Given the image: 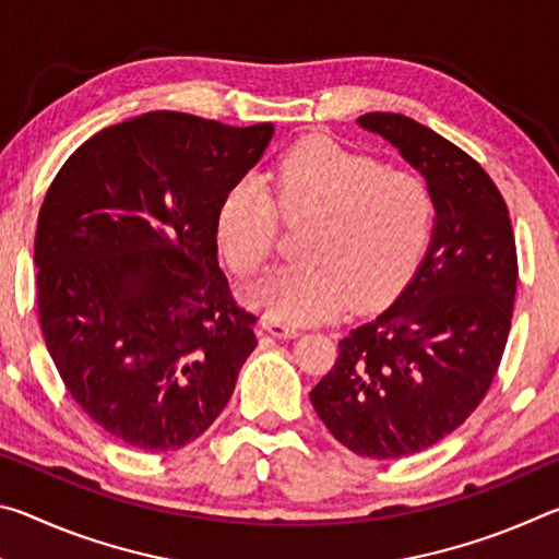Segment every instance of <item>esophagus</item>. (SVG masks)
I'll return each instance as SVG.
<instances>
[{
    "instance_id": "esophagus-1",
    "label": "esophagus",
    "mask_w": 559,
    "mask_h": 559,
    "mask_svg": "<svg viewBox=\"0 0 559 559\" xmlns=\"http://www.w3.org/2000/svg\"><path fill=\"white\" fill-rule=\"evenodd\" d=\"M261 330H266L269 335L273 337H281V340H290V337H298L300 330L296 325H288V323H281L276 318H263L261 320Z\"/></svg>"
}]
</instances>
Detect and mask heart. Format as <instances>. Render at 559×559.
<instances>
[{"instance_id":"obj_1","label":"heart","mask_w":559,"mask_h":559,"mask_svg":"<svg viewBox=\"0 0 559 559\" xmlns=\"http://www.w3.org/2000/svg\"><path fill=\"white\" fill-rule=\"evenodd\" d=\"M269 189L241 177L216 206V239L236 273L276 249L278 212L308 219L300 257L246 288V300L283 323H316L353 302L372 308L402 288L427 249L433 202L409 173L384 169L335 140H300L271 169ZM280 210H275V204Z\"/></svg>"}]
</instances>
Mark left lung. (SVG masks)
Listing matches in <instances>:
<instances>
[{
    "label": "left lung",
    "mask_w": 559,
    "mask_h": 559,
    "mask_svg": "<svg viewBox=\"0 0 559 559\" xmlns=\"http://www.w3.org/2000/svg\"><path fill=\"white\" fill-rule=\"evenodd\" d=\"M357 126L424 177L433 229L392 306L340 340L310 402L343 447L394 461L433 447L486 396L513 318L518 259L508 206L476 159L400 112H367Z\"/></svg>",
    "instance_id": "obj_1"
}]
</instances>
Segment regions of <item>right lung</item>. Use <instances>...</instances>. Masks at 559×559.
I'll list each match as a JSON object with an SVG mask.
<instances>
[{
	"label": "right lung",
	"mask_w": 559,
	"mask_h": 559,
	"mask_svg": "<svg viewBox=\"0 0 559 559\" xmlns=\"http://www.w3.org/2000/svg\"><path fill=\"white\" fill-rule=\"evenodd\" d=\"M273 132L143 112L83 143L46 192L34 243L46 347L81 409L128 447L200 439L257 347V318L216 261V206Z\"/></svg>",
	"instance_id": "obj_1"
}]
</instances>
